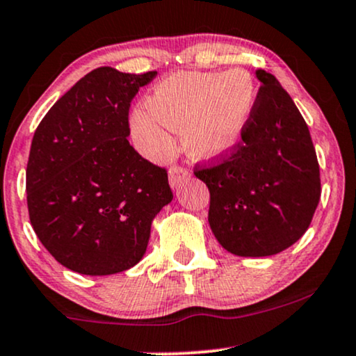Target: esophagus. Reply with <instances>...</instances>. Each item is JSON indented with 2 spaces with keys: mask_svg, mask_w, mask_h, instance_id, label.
<instances>
[{
  "mask_svg": "<svg viewBox=\"0 0 356 356\" xmlns=\"http://www.w3.org/2000/svg\"><path fill=\"white\" fill-rule=\"evenodd\" d=\"M190 177V173H188V170L183 168V166H171L170 171H168V178H170V185L171 188H177L178 185H181L185 179Z\"/></svg>",
  "mask_w": 356,
  "mask_h": 356,
  "instance_id": "obj_1",
  "label": "esophagus"
}]
</instances>
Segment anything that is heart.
<instances>
[{"instance_id":"1","label":"heart","mask_w":356,"mask_h":356,"mask_svg":"<svg viewBox=\"0 0 356 356\" xmlns=\"http://www.w3.org/2000/svg\"><path fill=\"white\" fill-rule=\"evenodd\" d=\"M257 90L245 71L178 73L154 88L148 108L129 118L133 140L154 160L171 152V131L183 133L186 152L196 160L227 156L243 136L253 113Z\"/></svg>"}]
</instances>
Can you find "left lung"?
<instances>
[{"mask_svg": "<svg viewBox=\"0 0 356 356\" xmlns=\"http://www.w3.org/2000/svg\"><path fill=\"white\" fill-rule=\"evenodd\" d=\"M261 86L241 141L218 165L196 170L210 190L208 221L225 250L270 257L298 241L320 202V166L303 116L278 79Z\"/></svg>", "mask_w": 356, "mask_h": 356, "instance_id": "1", "label": "left lung"}]
</instances>
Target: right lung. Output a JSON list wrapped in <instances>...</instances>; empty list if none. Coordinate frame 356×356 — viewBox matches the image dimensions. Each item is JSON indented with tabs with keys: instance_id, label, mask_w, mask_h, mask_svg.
Masks as SVG:
<instances>
[{
	"instance_id": "add662e5",
	"label": "right lung",
	"mask_w": 356,
	"mask_h": 356,
	"mask_svg": "<svg viewBox=\"0 0 356 356\" xmlns=\"http://www.w3.org/2000/svg\"><path fill=\"white\" fill-rule=\"evenodd\" d=\"M154 76L96 68L38 124L26 166L29 221L71 271L103 277L135 266L154 216L173 200L166 170L127 140L129 103Z\"/></svg>"
}]
</instances>
